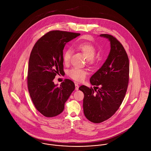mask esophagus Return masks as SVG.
Masks as SVG:
<instances>
[{"label": "esophagus", "mask_w": 151, "mask_h": 151, "mask_svg": "<svg viewBox=\"0 0 151 151\" xmlns=\"http://www.w3.org/2000/svg\"><path fill=\"white\" fill-rule=\"evenodd\" d=\"M75 86H76L75 89H76V91H78V88H79V86H78V85L77 83H76V84H75Z\"/></svg>", "instance_id": "esophagus-1"}]
</instances>
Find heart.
Here are the masks:
<instances>
[{
	"label": "heart",
	"mask_w": 151,
	"mask_h": 151,
	"mask_svg": "<svg viewBox=\"0 0 151 151\" xmlns=\"http://www.w3.org/2000/svg\"><path fill=\"white\" fill-rule=\"evenodd\" d=\"M74 47L80 50L85 56L87 61L89 63H92L94 61V57L96 54V48L90 42L79 41L74 43ZM72 51L71 49L67 48L65 50L63 54V61L65 65L69 63ZM68 76L73 80L76 81H83L86 77V71L84 70L73 68L68 71Z\"/></svg>",
	"instance_id": "heart-1"
}]
</instances>
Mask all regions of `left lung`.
Instances as JSON below:
<instances>
[{"label":"left lung","mask_w":151,"mask_h":151,"mask_svg":"<svg viewBox=\"0 0 151 151\" xmlns=\"http://www.w3.org/2000/svg\"><path fill=\"white\" fill-rule=\"evenodd\" d=\"M99 36L108 39L110 43L108 58L90 78L94 89L85 86L79 88L84 94V115L95 123L108 120L119 109L124 98L129 80V60L123 45L112 35Z\"/></svg>","instance_id":"1"}]
</instances>
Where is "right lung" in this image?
<instances>
[{
	"label": "right lung",
	"mask_w": 151,
	"mask_h": 151,
	"mask_svg": "<svg viewBox=\"0 0 151 151\" xmlns=\"http://www.w3.org/2000/svg\"><path fill=\"white\" fill-rule=\"evenodd\" d=\"M79 35L80 34L52 31L38 40L32 49L28 62V88L35 107L45 117L60 114L75 89L70 80L65 79L58 86L53 79L64 72L63 50L65 44Z\"/></svg>",
	"instance_id": "obj_1"
}]
</instances>
